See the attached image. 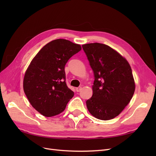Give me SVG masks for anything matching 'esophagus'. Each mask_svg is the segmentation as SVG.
Masks as SVG:
<instances>
[{
    "label": "esophagus",
    "mask_w": 156,
    "mask_h": 156,
    "mask_svg": "<svg viewBox=\"0 0 156 156\" xmlns=\"http://www.w3.org/2000/svg\"><path fill=\"white\" fill-rule=\"evenodd\" d=\"M81 89H82V87H79L76 88V91H77V92H79L81 91Z\"/></svg>",
    "instance_id": "esophagus-1"
}]
</instances>
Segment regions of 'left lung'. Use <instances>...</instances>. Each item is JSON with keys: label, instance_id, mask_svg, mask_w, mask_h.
<instances>
[{"label": "left lung", "instance_id": "1", "mask_svg": "<svg viewBox=\"0 0 156 156\" xmlns=\"http://www.w3.org/2000/svg\"><path fill=\"white\" fill-rule=\"evenodd\" d=\"M92 69V96L86 101L90 114L102 120L114 119L124 110L135 92V81L128 62L107 45H82Z\"/></svg>", "mask_w": 156, "mask_h": 156}]
</instances>
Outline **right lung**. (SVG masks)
<instances>
[{
    "label": "right lung",
    "instance_id": "obj_1",
    "mask_svg": "<svg viewBox=\"0 0 156 156\" xmlns=\"http://www.w3.org/2000/svg\"><path fill=\"white\" fill-rule=\"evenodd\" d=\"M81 50L79 44L57 39L43 47L31 61L23 79V89L32 106L42 115L60 114L73 96L66 83L64 67Z\"/></svg>",
    "mask_w": 156,
    "mask_h": 156
}]
</instances>
